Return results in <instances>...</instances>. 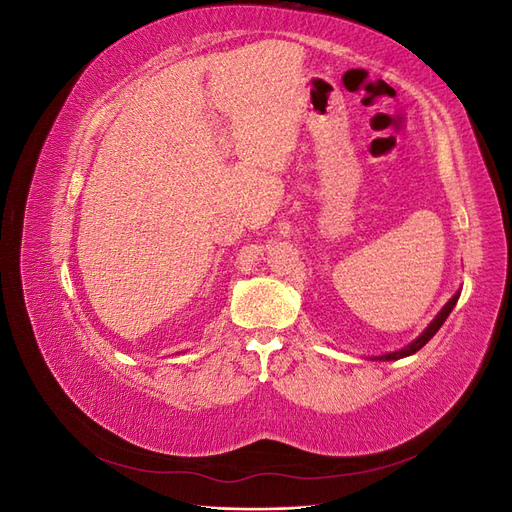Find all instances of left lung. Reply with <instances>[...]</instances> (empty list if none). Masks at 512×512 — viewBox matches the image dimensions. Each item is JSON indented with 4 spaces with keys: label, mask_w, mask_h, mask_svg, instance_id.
Wrapping results in <instances>:
<instances>
[{
    "label": "left lung",
    "mask_w": 512,
    "mask_h": 512,
    "mask_svg": "<svg viewBox=\"0 0 512 512\" xmlns=\"http://www.w3.org/2000/svg\"><path fill=\"white\" fill-rule=\"evenodd\" d=\"M457 299H459V294H455V297H453L451 301H448V303L442 307V312L436 316V320H433V322L429 324V327L425 329V333H423L421 337H416L414 342H412L408 348H404V350H397V352H391V354H384V356H378V359H380V361H397V359H404V356H410V354H414L416 350H421V348H423V346L429 342V339L438 333V329L442 327L444 320L448 318V314L453 312V307H455Z\"/></svg>",
    "instance_id": "8db88e82"
}]
</instances>
